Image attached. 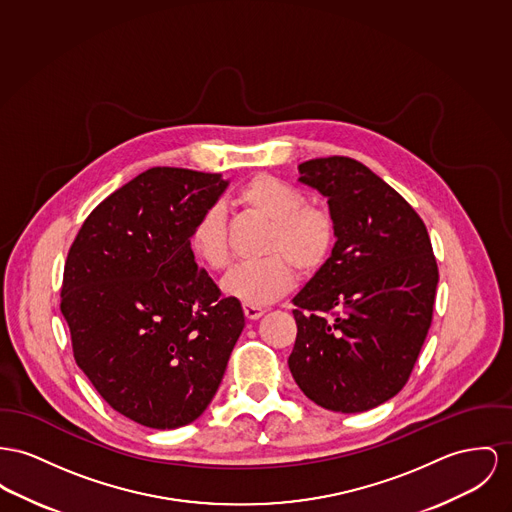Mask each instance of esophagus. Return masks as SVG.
<instances>
[{
    "instance_id": "34e87169",
    "label": "esophagus",
    "mask_w": 512,
    "mask_h": 512,
    "mask_svg": "<svg viewBox=\"0 0 512 512\" xmlns=\"http://www.w3.org/2000/svg\"><path fill=\"white\" fill-rule=\"evenodd\" d=\"M242 310H244V316L248 318V320H258L266 310L262 307H254V305H242Z\"/></svg>"
}]
</instances>
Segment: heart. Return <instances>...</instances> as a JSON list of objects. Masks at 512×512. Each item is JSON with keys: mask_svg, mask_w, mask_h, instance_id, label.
Returning a JSON list of instances; mask_svg holds the SVG:
<instances>
[{"mask_svg": "<svg viewBox=\"0 0 512 512\" xmlns=\"http://www.w3.org/2000/svg\"><path fill=\"white\" fill-rule=\"evenodd\" d=\"M235 204L272 225L264 246L268 258L235 268L223 281V291L244 305H268L283 297L295 281L293 267L301 275H312L336 248L338 225L332 211L324 205L307 204L303 190L272 174L248 178L235 192ZM188 246L209 270L221 272L229 266V231L219 205L205 207L196 217Z\"/></svg>", "mask_w": 512, "mask_h": 512, "instance_id": "heart-1", "label": "heart"}]
</instances>
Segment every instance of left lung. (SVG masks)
Wrapping results in <instances>:
<instances>
[{
    "label": "left lung",
    "mask_w": 512,
    "mask_h": 512,
    "mask_svg": "<svg viewBox=\"0 0 512 512\" xmlns=\"http://www.w3.org/2000/svg\"><path fill=\"white\" fill-rule=\"evenodd\" d=\"M299 172L328 198L338 240L293 299L287 363L314 404L367 411L408 382L433 320L437 260L417 211L363 163L334 155Z\"/></svg>",
    "instance_id": "left-lung-1"
}]
</instances>
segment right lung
<instances>
[{
  "label": "right lung",
  "instance_id": "add662e5",
  "mask_svg": "<svg viewBox=\"0 0 512 512\" xmlns=\"http://www.w3.org/2000/svg\"><path fill=\"white\" fill-rule=\"evenodd\" d=\"M225 188L217 172L153 167L97 205L69 248L60 308L75 363L139 425L198 419L244 328L239 299L221 297L188 246Z\"/></svg>",
  "mask_w": 512,
  "mask_h": 512
}]
</instances>
